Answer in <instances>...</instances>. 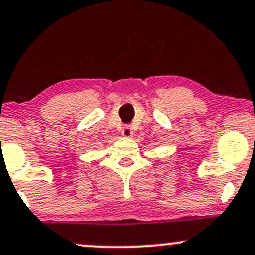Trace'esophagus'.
I'll return each mask as SVG.
<instances>
[{
	"label": "esophagus",
	"instance_id": "esophagus-1",
	"mask_svg": "<svg viewBox=\"0 0 255 255\" xmlns=\"http://www.w3.org/2000/svg\"><path fill=\"white\" fill-rule=\"evenodd\" d=\"M121 134H122V136H125V138H132L133 136L132 128H130L129 126H125V127H122Z\"/></svg>",
	"mask_w": 255,
	"mask_h": 255
}]
</instances>
